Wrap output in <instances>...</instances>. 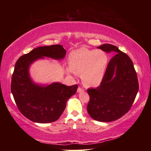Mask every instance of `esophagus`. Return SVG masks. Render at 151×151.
Wrapping results in <instances>:
<instances>
[{
    "mask_svg": "<svg viewBox=\"0 0 151 151\" xmlns=\"http://www.w3.org/2000/svg\"><path fill=\"white\" fill-rule=\"evenodd\" d=\"M83 91H84V89L82 88L81 87H80V86H79V87H78V89H77V92H78V93H80V92H83Z\"/></svg>",
    "mask_w": 151,
    "mask_h": 151,
    "instance_id": "1",
    "label": "esophagus"
}]
</instances>
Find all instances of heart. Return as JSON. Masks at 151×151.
Masks as SVG:
<instances>
[{"mask_svg":"<svg viewBox=\"0 0 151 151\" xmlns=\"http://www.w3.org/2000/svg\"><path fill=\"white\" fill-rule=\"evenodd\" d=\"M108 63V57L103 50L81 48L70 53L68 73L82 75L85 85H99L103 80Z\"/></svg>","mask_w":151,"mask_h":151,"instance_id":"1","label":"heart"}]
</instances>
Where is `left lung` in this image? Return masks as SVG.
Wrapping results in <instances>:
<instances>
[{
    "mask_svg": "<svg viewBox=\"0 0 151 151\" xmlns=\"http://www.w3.org/2000/svg\"><path fill=\"white\" fill-rule=\"evenodd\" d=\"M98 48L117 54L109 62L101 85L87 89L90 96L87 111L95 121L111 122L124 116L131 108L139 91V81L132 61L127 54L110 44Z\"/></svg>",
    "mask_w": 151,
    "mask_h": 151,
    "instance_id": "8db88e82",
    "label": "left lung"
}]
</instances>
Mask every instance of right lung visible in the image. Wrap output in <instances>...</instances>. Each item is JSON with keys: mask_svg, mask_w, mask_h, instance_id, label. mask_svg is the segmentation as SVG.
<instances>
[{"mask_svg": "<svg viewBox=\"0 0 151 151\" xmlns=\"http://www.w3.org/2000/svg\"><path fill=\"white\" fill-rule=\"evenodd\" d=\"M66 50L62 45L37 47L20 57L15 64L11 89L19 111L31 121L48 123L59 119L68 99L75 94L78 85L55 83L48 86L36 85L31 81L29 68L35 60L44 57L62 59Z\"/></svg>", "mask_w": 151, "mask_h": 151, "instance_id": "add662e5", "label": "right lung"}]
</instances>
